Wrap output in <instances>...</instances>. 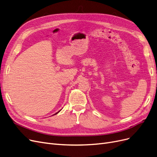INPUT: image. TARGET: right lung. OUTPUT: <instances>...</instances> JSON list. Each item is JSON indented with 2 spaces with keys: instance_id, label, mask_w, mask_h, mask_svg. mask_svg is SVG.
<instances>
[{
  "instance_id": "add662e5",
  "label": "right lung",
  "mask_w": 157,
  "mask_h": 157,
  "mask_svg": "<svg viewBox=\"0 0 157 157\" xmlns=\"http://www.w3.org/2000/svg\"><path fill=\"white\" fill-rule=\"evenodd\" d=\"M60 112V110H59V112ZM58 112H57V113H55V114H54V115H56V114H57V113H58Z\"/></svg>"
}]
</instances>
